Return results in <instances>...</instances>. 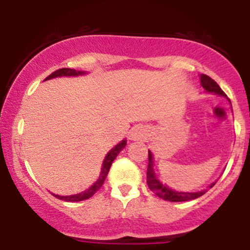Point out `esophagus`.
<instances>
[{"mask_svg": "<svg viewBox=\"0 0 250 250\" xmlns=\"http://www.w3.org/2000/svg\"><path fill=\"white\" fill-rule=\"evenodd\" d=\"M142 137H143V129L141 127L134 128L130 134V139L134 140V141H137V140H141Z\"/></svg>", "mask_w": 250, "mask_h": 250, "instance_id": "1", "label": "esophagus"}]
</instances>
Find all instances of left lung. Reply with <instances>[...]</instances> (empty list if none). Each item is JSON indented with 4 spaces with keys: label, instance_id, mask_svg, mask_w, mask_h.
<instances>
[{
    "label": "left lung",
    "instance_id": "left-lung-1",
    "mask_svg": "<svg viewBox=\"0 0 250 250\" xmlns=\"http://www.w3.org/2000/svg\"><path fill=\"white\" fill-rule=\"evenodd\" d=\"M201 85L209 91V93L219 94V95L226 96L225 91L220 88V85L214 81L211 77L207 75H201ZM147 185L151 191H154L161 199L166 201H170V202H183V201H189L197 199V197L202 196L207 190L199 191V193H179V191L171 190L167 186L162 185L159 180H157L156 175L154 173V162H153V155L150 151H148V169H147ZM215 183L210 186L213 187Z\"/></svg>",
    "mask_w": 250,
    "mask_h": 250
}]
</instances>
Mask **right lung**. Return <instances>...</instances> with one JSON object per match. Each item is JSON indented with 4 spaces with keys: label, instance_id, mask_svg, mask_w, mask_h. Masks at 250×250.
I'll use <instances>...</instances> for the list:
<instances>
[{
    "label": "right lung",
    "instance_id": "right-lung-1",
    "mask_svg": "<svg viewBox=\"0 0 250 250\" xmlns=\"http://www.w3.org/2000/svg\"><path fill=\"white\" fill-rule=\"evenodd\" d=\"M82 74H84V73H83V71H79V70L76 71L75 69H69V68H61V69H57L54 71V73H51L45 80L54 79V77H57V76H76V75H82ZM125 145H127V141H125V140H123L122 142H120L119 145L115 146V147L109 151V153L107 154V156H105L104 161H103L102 171H101V174H100L99 180H97L96 182L88 189V190L83 191V193H81V194L70 195V196H60V195L53 194L54 196L57 197V199L62 200V201H67V202H79V201L87 200V199H89V197L93 196V195L102 187V185L104 183L105 177H107V175L109 173V169H110L111 163H113L114 160H115V157L119 155L120 151H121L122 149L125 147Z\"/></svg>",
    "mask_w": 250,
    "mask_h": 250
}]
</instances>
